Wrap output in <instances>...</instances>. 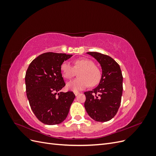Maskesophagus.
<instances>
[{
  "instance_id": "34e87169",
  "label": "esophagus",
  "mask_w": 156,
  "mask_h": 156,
  "mask_svg": "<svg viewBox=\"0 0 156 156\" xmlns=\"http://www.w3.org/2000/svg\"><path fill=\"white\" fill-rule=\"evenodd\" d=\"M73 93H74V94H75V95L76 96H77L78 95V94H79V92H74Z\"/></svg>"
}]
</instances>
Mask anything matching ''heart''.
Segmentation results:
<instances>
[{"mask_svg": "<svg viewBox=\"0 0 156 156\" xmlns=\"http://www.w3.org/2000/svg\"><path fill=\"white\" fill-rule=\"evenodd\" d=\"M62 77L70 79L79 72V78L67 83L66 88L70 90L77 92L88 87L96 85L100 81L101 77L100 71L94 66L92 60L87 58L77 59L72 66L68 62H64L60 66Z\"/></svg>", "mask_w": 156, "mask_h": 156, "instance_id": "heart-1", "label": "heart"}]
</instances>
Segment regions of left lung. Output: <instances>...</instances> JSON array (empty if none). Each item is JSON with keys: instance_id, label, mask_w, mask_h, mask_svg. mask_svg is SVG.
<instances>
[{"instance_id": "obj_1", "label": "left lung", "mask_w": 156, "mask_h": 156, "mask_svg": "<svg viewBox=\"0 0 156 156\" xmlns=\"http://www.w3.org/2000/svg\"><path fill=\"white\" fill-rule=\"evenodd\" d=\"M101 68V77L98 85L85 92L84 108L90 117L97 122H107L119 110L123 91V77L120 66L109 56L98 52H88Z\"/></svg>"}]
</instances>
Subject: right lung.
Instances as JSON below:
<instances>
[{
	"label": "right lung",
	"mask_w": 156,
	"mask_h": 156,
	"mask_svg": "<svg viewBox=\"0 0 156 156\" xmlns=\"http://www.w3.org/2000/svg\"><path fill=\"white\" fill-rule=\"evenodd\" d=\"M72 56L55 53L41 54L32 61L27 70V98L37 119L45 124L62 123L75 98L72 92H60L66 84L60 66Z\"/></svg>",
	"instance_id": "right-lung-1"
}]
</instances>
